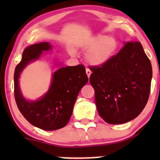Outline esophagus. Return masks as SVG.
Wrapping results in <instances>:
<instances>
[{
    "mask_svg": "<svg viewBox=\"0 0 160 160\" xmlns=\"http://www.w3.org/2000/svg\"><path fill=\"white\" fill-rule=\"evenodd\" d=\"M86 73H87V75H88V77H90V74H91V71H90L88 68H87L86 69Z\"/></svg>",
    "mask_w": 160,
    "mask_h": 160,
    "instance_id": "obj_1",
    "label": "esophagus"
}]
</instances>
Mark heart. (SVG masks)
I'll use <instances>...</instances> for the list:
<instances>
[{
	"label": "heart",
	"instance_id": "obj_1",
	"mask_svg": "<svg viewBox=\"0 0 160 160\" xmlns=\"http://www.w3.org/2000/svg\"><path fill=\"white\" fill-rule=\"evenodd\" d=\"M82 48L88 51L86 60L90 65L101 67L115 55L118 42L115 38L108 35H97L86 40L82 45Z\"/></svg>",
	"mask_w": 160,
	"mask_h": 160
}]
</instances>
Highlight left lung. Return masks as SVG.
<instances>
[{
    "instance_id": "8db88e82",
    "label": "left lung",
    "mask_w": 160,
    "mask_h": 160,
    "mask_svg": "<svg viewBox=\"0 0 160 160\" xmlns=\"http://www.w3.org/2000/svg\"><path fill=\"white\" fill-rule=\"evenodd\" d=\"M90 69L97 109L106 122L126 123L142 111L149 99L152 70L141 43L124 42L107 63Z\"/></svg>"
}]
</instances>
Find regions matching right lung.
<instances>
[{
    "label": "right lung",
    "mask_w": 160,
    "mask_h": 160,
    "mask_svg": "<svg viewBox=\"0 0 160 160\" xmlns=\"http://www.w3.org/2000/svg\"><path fill=\"white\" fill-rule=\"evenodd\" d=\"M51 48L46 42L27 47L14 75V98L19 111L30 124L46 131L57 130L67 125L79 92L88 82L84 66L61 67L52 74L51 86L46 94L37 101L25 99L19 87L21 72L28 63L39 59L43 51Z\"/></svg>",
    "instance_id": "1"
}]
</instances>
